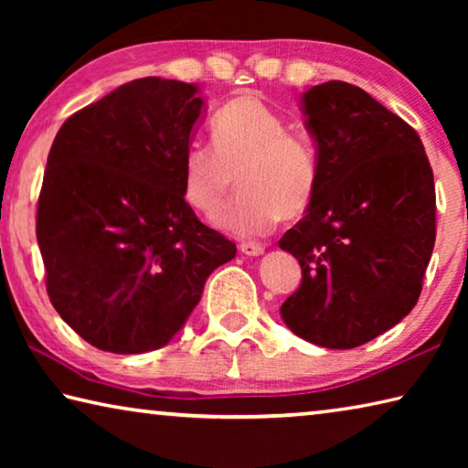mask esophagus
<instances>
[{
    "label": "esophagus",
    "mask_w": 468,
    "mask_h": 468,
    "mask_svg": "<svg viewBox=\"0 0 468 468\" xmlns=\"http://www.w3.org/2000/svg\"><path fill=\"white\" fill-rule=\"evenodd\" d=\"M239 251L248 258H258V256H262V253H264V248L260 243H241Z\"/></svg>",
    "instance_id": "1"
}]
</instances>
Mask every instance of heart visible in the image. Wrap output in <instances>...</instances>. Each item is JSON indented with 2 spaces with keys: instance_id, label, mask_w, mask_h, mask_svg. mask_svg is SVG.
Here are the masks:
<instances>
[{
  "instance_id": "b5f03b06",
  "label": "heart",
  "mask_w": 468,
  "mask_h": 468,
  "mask_svg": "<svg viewBox=\"0 0 468 468\" xmlns=\"http://www.w3.org/2000/svg\"><path fill=\"white\" fill-rule=\"evenodd\" d=\"M291 122L256 92H243L212 117V145L192 144L181 161L186 202L215 217L233 192L241 194L217 217L223 231L243 239L262 237L282 218L310 208L320 181L314 140L291 132Z\"/></svg>"
}]
</instances>
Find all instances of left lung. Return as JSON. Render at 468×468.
<instances>
[{"label":"left lung","instance_id":"1","mask_svg":"<svg viewBox=\"0 0 468 468\" xmlns=\"http://www.w3.org/2000/svg\"><path fill=\"white\" fill-rule=\"evenodd\" d=\"M320 154L305 217L279 248L301 264V287L281 307L307 343L355 348L413 310L435 243V186L417 132L348 82L299 99Z\"/></svg>","mask_w":468,"mask_h":468}]
</instances>
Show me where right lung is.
<instances>
[{"instance_id":"obj_1","label":"right lung","mask_w":468,"mask_h":468,"mask_svg":"<svg viewBox=\"0 0 468 468\" xmlns=\"http://www.w3.org/2000/svg\"><path fill=\"white\" fill-rule=\"evenodd\" d=\"M204 111L197 84L140 78L78 111L53 140L37 210L47 292L101 351L169 345L206 279L235 258L181 189Z\"/></svg>"}]
</instances>
